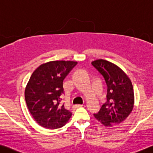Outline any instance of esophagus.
Returning a JSON list of instances; mask_svg holds the SVG:
<instances>
[{
	"label": "esophagus",
	"mask_w": 153,
	"mask_h": 153,
	"mask_svg": "<svg viewBox=\"0 0 153 153\" xmlns=\"http://www.w3.org/2000/svg\"><path fill=\"white\" fill-rule=\"evenodd\" d=\"M81 107H82V105H74L72 106V108L74 109V110H76V109L81 108Z\"/></svg>",
	"instance_id": "1"
}]
</instances>
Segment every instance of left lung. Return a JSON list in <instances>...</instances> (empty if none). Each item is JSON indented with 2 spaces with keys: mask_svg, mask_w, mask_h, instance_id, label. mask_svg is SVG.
<instances>
[{
  "mask_svg": "<svg viewBox=\"0 0 153 153\" xmlns=\"http://www.w3.org/2000/svg\"><path fill=\"white\" fill-rule=\"evenodd\" d=\"M107 86L106 101L94 118L106 127L120 124L130 114L134 105V93L130 79L119 67L107 60L92 62Z\"/></svg>",
  "mask_w": 153,
  "mask_h": 153,
  "instance_id": "1",
  "label": "left lung"
}]
</instances>
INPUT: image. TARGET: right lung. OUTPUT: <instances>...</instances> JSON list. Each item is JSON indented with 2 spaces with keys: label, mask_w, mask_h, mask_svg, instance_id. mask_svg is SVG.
<instances>
[{
  "label": "right lung",
  "mask_w": 153,
  "mask_h": 153,
  "mask_svg": "<svg viewBox=\"0 0 153 153\" xmlns=\"http://www.w3.org/2000/svg\"><path fill=\"white\" fill-rule=\"evenodd\" d=\"M76 65L74 61H51L33 73L25 90V100L31 115L42 127L59 129L71 118L72 113L60 101L64 79Z\"/></svg>",
  "instance_id": "1"
}]
</instances>
